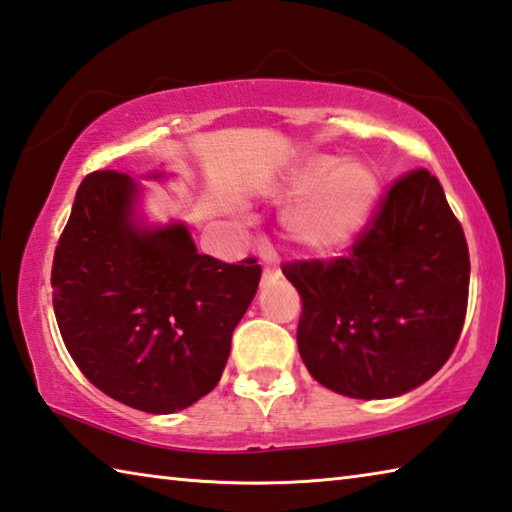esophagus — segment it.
I'll use <instances>...</instances> for the list:
<instances>
[{
	"label": "esophagus",
	"mask_w": 512,
	"mask_h": 512,
	"mask_svg": "<svg viewBox=\"0 0 512 512\" xmlns=\"http://www.w3.org/2000/svg\"><path fill=\"white\" fill-rule=\"evenodd\" d=\"M280 280V271H277L275 266H264V273H262V286H271Z\"/></svg>",
	"instance_id": "obj_1"
}]
</instances>
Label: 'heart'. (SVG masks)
<instances>
[{
	"label": "heart",
	"instance_id": "b5f03b06",
	"mask_svg": "<svg viewBox=\"0 0 512 512\" xmlns=\"http://www.w3.org/2000/svg\"><path fill=\"white\" fill-rule=\"evenodd\" d=\"M286 190L304 194L286 215V235L311 255L347 248L374 215L380 181L371 165L320 154L295 167Z\"/></svg>",
	"mask_w": 512,
	"mask_h": 512
}]
</instances>
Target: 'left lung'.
I'll list each match as a JSON object with an SVG mask.
<instances>
[{
	"mask_svg": "<svg viewBox=\"0 0 512 512\" xmlns=\"http://www.w3.org/2000/svg\"><path fill=\"white\" fill-rule=\"evenodd\" d=\"M282 271L302 297L297 349L331 392L362 401L401 396L457 347L468 244L439 179L423 167L387 190L349 255Z\"/></svg>",
	"mask_w": 512,
	"mask_h": 512,
	"instance_id": "8db88e82",
	"label": "left lung"
}]
</instances>
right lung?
<instances>
[{"mask_svg": "<svg viewBox=\"0 0 512 512\" xmlns=\"http://www.w3.org/2000/svg\"><path fill=\"white\" fill-rule=\"evenodd\" d=\"M138 197L129 174L85 176L55 248L53 311L89 383L134 410L172 414L217 387L262 268L199 255L183 224L147 226Z\"/></svg>", "mask_w": 512, "mask_h": 512, "instance_id": "add662e5", "label": "right lung"}]
</instances>
